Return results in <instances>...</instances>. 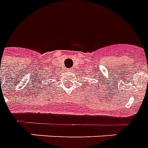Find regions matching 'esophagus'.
<instances>
[{"mask_svg":"<svg viewBox=\"0 0 148 148\" xmlns=\"http://www.w3.org/2000/svg\"><path fill=\"white\" fill-rule=\"evenodd\" d=\"M69 71H70V72H72V69H71V70H69Z\"/></svg>","mask_w":148,"mask_h":148,"instance_id":"34e87169","label":"esophagus"}]
</instances>
